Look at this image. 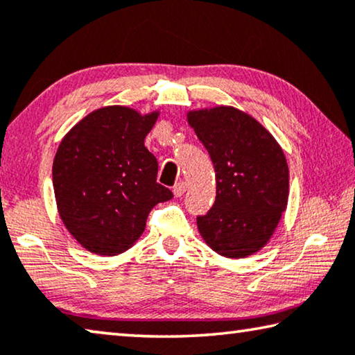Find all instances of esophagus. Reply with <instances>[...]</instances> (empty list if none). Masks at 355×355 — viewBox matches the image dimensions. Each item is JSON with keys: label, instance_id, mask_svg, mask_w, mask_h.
Returning a JSON list of instances; mask_svg holds the SVG:
<instances>
[{"label": "esophagus", "instance_id": "34e87169", "mask_svg": "<svg viewBox=\"0 0 355 355\" xmlns=\"http://www.w3.org/2000/svg\"><path fill=\"white\" fill-rule=\"evenodd\" d=\"M187 187H188V184L184 182L177 183L175 187H173V196H175V198H182V196L187 193Z\"/></svg>", "mask_w": 355, "mask_h": 355}]
</instances>
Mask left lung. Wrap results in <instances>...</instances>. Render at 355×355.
Returning <instances> with one entry per match:
<instances>
[{"instance_id": "1", "label": "left lung", "mask_w": 355, "mask_h": 355, "mask_svg": "<svg viewBox=\"0 0 355 355\" xmlns=\"http://www.w3.org/2000/svg\"><path fill=\"white\" fill-rule=\"evenodd\" d=\"M189 126L213 161L216 200L198 229L229 259L261 251L278 227L289 198L284 151L256 118L232 105L189 110Z\"/></svg>"}]
</instances>
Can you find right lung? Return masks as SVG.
<instances>
[{"label": "right lung", "instance_id": "obj_1", "mask_svg": "<svg viewBox=\"0 0 355 355\" xmlns=\"http://www.w3.org/2000/svg\"><path fill=\"white\" fill-rule=\"evenodd\" d=\"M157 116L159 110L101 107L58 145L52 167L58 215L93 254L116 256L131 248L153 207L173 198L156 182L157 161L144 144Z\"/></svg>", "mask_w": 355, "mask_h": 355}]
</instances>
